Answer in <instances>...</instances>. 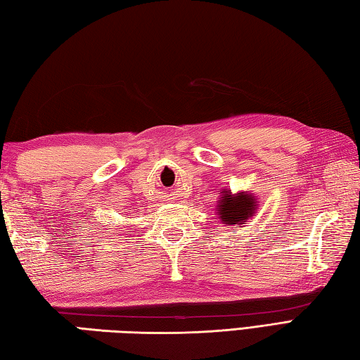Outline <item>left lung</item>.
I'll return each mask as SVG.
<instances>
[{"mask_svg":"<svg viewBox=\"0 0 360 360\" xmlns=\"http://www.w3.org/2000/svg\"><path fill=\"white\" fill-rule=\"evenodd\" d=\"M220 200L217 205V215L221 220V224L225 225H243L255 214L257 209V200L247 192L231 193L228 191L220 192Z\"/></svg>","mask_w":360,"mask_h":360,"instance_id":"1","label":"left lung"}]
</instances>
